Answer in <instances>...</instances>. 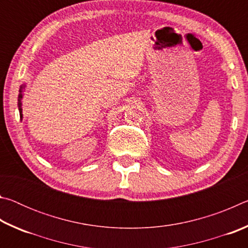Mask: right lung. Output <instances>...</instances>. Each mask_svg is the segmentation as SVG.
<instances>
[{"label": "right lung", "instance_id": "1", "mask_svg": "<svg viewBox=\"0 0 248 248\" xmlns=\"http://www.w3.org/2000/svg\"><path fill=\"white\" fill-rule=\"evenodd\" d=\"M24 89H25V85L23 84L22 86H20V89H19V94H18V103H17V105H18V110H19V116H20V118H22L23 117V109H22V99H23V91H24Z\"/></svg>", "mask_w": 248, "mask_h": 248}]
</instances>
